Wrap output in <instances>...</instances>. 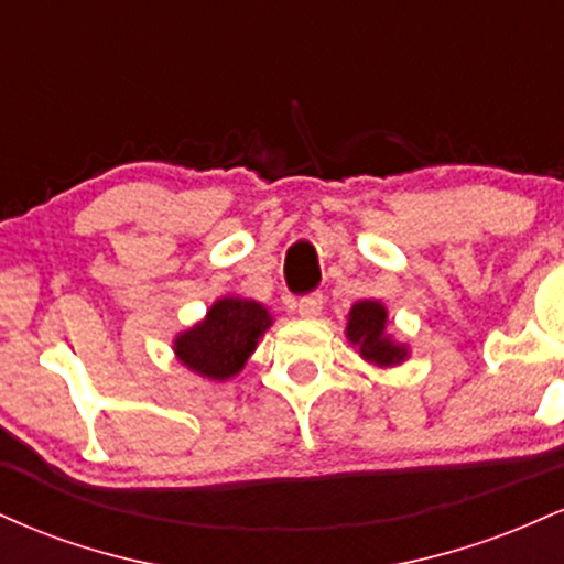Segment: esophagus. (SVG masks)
Returning a JSON list of instances; mask_svg holds the SVG:
<instances>
[{
	"instance_id": "34e87169",
	"label": "esophagus",
	"mask_w": 564,
	"mask_h": 564,
	"mask_svg": "<svg viewBox=\"0 0 564 564\" xmlns=\"http://www.w3.org/2000/svg\"><path fill=\"white\" fill-rule=\"evenodd\" d=\"M296 310H300L302 318H318L321 310H323V294L315 291V294L302 296L300 304H296Z\"/></svg>"
}]
</instances>
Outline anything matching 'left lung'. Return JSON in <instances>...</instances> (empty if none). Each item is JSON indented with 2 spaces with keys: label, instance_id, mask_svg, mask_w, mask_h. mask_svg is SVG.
Wrapping results in <instances>:
<instances>
[{
  "label": "left lung",
  "instance_id": "1",
  "mask_svg": "<svg viewBox=\"0 0 564 564\" xmlns=\"http://www.w3.org/2000/svg\"><path fill=\"white\" fill-rule=\"evenodd\" d=\"M347 339L360 349L368 364L379 368L398 366L408 358V347L387 336V307L377 300L352 304L347 315Z\"/></svg>",
  "mask_w": 564,
  "mask_h": 564
}]
</instances>
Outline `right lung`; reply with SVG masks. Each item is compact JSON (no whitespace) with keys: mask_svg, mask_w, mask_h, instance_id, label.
Wrapping results in <instances>:
<instances>
[{"mask_svg":"<svg viewBox=\"0 0 564 564\" xmlns=\"http://www.w3.org/2000/svg\"><path fill=\"white\" fill-rule=\"evenodd\" d=\"M273 326V315L260 302L223 296L206 310V318L174 339V355L198 377L228 381L246 366L260 336Z\"/></svg>","mask_w":564,"mask_h":564,"instance_id":"1","label":"right lung"}]
</instances>
